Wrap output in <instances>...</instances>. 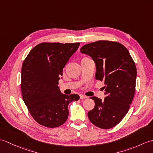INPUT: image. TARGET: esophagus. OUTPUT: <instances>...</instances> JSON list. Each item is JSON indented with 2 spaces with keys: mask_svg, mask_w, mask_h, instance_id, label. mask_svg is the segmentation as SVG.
<instances>
[{
  "mask_svg": "<svg viewBox=\"0 0 153 153\" xmlns=\"http://www.w3.org/2000/svg\"><path fill=\"white\" fill-rule=\"evenodd\" d=\"M87 96L83 95H80V99H87Z\"/></svg>",
  "mask_w": 153,
  "mask_h": 153,
  "instance_id": "34e87169",
  "label": "esophagus"
}]
</instances>
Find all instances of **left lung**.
Wrapping results in <instances>:
<instances>
[{
  "mask_svg": "<svg viewBox=\"0 0 153 153\" xmlns=\"http://www.w3.org/2000/svg\"><path fill=\"white\" fill-rule=\"evenodd\" d=\"M82 53L95 62V78L105 82L104 100L91 97L94 108L88 112L93 124L110 129L122 121L128 113L135 91L137 69L128 50L118 42L98 41L85 45Z\"/></svg>",
  "mask_w": 153,
  "mask_h": 153,
  "instance_id": "left-lung-1",
  "label": "left lung"
}]
</instances>
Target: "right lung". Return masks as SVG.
<instances>
[{"mask_svg": "<svg viewBox=\"0 0 153 153\" xmlns=\"http://www.w3.org/2000/svg\"><path fill=\"white\" fill-rule=\"evenodd\" d=\"M80 43H42L36 45L22 67L23 100L33 119L47 128H56L68 119V106L79 100L77 94H62L58 87L63 68Z\"/></svg>", "mask_w": 153, "mask_h": 153, "instance_id": "obj_1", "label": "right lung"}]
</instances>
